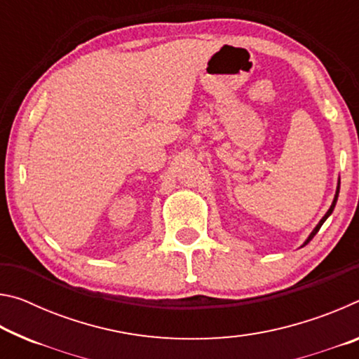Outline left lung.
Instances as JSON below:
<instances>
[{
  "label": "left lung",
  "mask_w": 359,
  "mask_h": 359,
  "mask_svg": "<svg viewBox=\"0 0 359 359\" xmlns=\"http://www.w3.org/2000/svg\"><path fill=\"white\" fill-rule=\"evenodd\" d=\"M339 190H340V180L337 182L336 194H334V199H332V204H331V208H330V210H327V212H326V214H325V217H323V218H321V220L318 222V224H317V226H315V228H313V231H312V233H311V236H309V238L306 239V242H304V244H302V247H304V245H307V244H309V242H311V241L313 239V236H315V234H317V233H318V231H320V228H321V224H323V223L326 222V218H327V217H330V215L332 214V210H334V208H336L337 198H339Z\"/></svg>",
  "instance_id": "obj_1"
}]
</instances>
